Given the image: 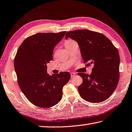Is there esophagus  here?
I'll return each mask as SVG.
<instances>
[{
  "label": "esophagus",
  "mask_w": 132,
  "mask_h": 132,
  "mask_svg": "<svg viewBox=\"0 0 132 132\" xmlns=\"http://www.w3.org/2000/svg\"><path fill=\"white\" fill-rule=\"evenodd\" d=\"M70 74H71V77H74V76H76V74H75L74 72H70Z\"/></svg>",
  "instance_id": "1"
}]
</instances>
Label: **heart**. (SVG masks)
I'll use <instances>...</instances> for the list:
<instances>
[{"instance_id": "b5f03b06", "label": "heart", "mask_w": 132, "mask_h": 132, "mask_svg": "<svg viewBox=\"0 0 132 132\" xmlns=\"http://www.w3.org/2000/svg\"><path fill=\"white\" fill-rule=\"evenodd\" d=\"M77 42L75 41L74 40L71 39H68L65 42V46L66 48L70 47V46L77 45Z\"/></svg>"}]
</instances>
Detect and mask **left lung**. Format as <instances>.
I'll return each mask as SVG.
<instances>
[{
    "label": "left lung",
    "instance_id": "left-lung-1",
    "mask_svg": "<svg viewBox=\"0 0 132 132\" xmlns=\"http://www.w3.org/2000/svg\"><path fill=\"white\" fill-rule=\"evenodd\" d=\"M78 42L83 63L93 64L92 73L78 72L82 82L78 86L80 96L88 102L100 103L107 100L114 92L119 80V51L106 36L87 29L67 32L65 39Z\"/></svg>",
    "mask_w": 132,
    "mask_h": 132
}]
</instances>
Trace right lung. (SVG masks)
<instances>
[{
	"label": "right lung",
	"mask_w": 132,
	"mask_h": 132,
	"mask_svg": "<svg viewBox=\"0 0 132 132\" xmlns=\"http://www.w3.org/2000/svg\"><path fill=\"white\" fill-rule=\"evenodd\" d=\"M66 31L38 33L26 38L18 48L14 67L18 85L27 99L35 106L48 108L61 100L62 88L71 78L69 72L51 76L46 64L53 60L55 45Z\"/></svg>",
	"instance_id": "right-lung-1"
}]
</instances>
